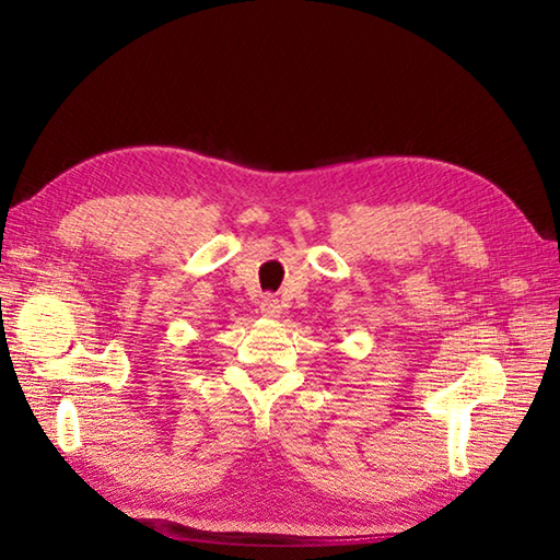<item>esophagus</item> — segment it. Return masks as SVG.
Listing matches in <instances>:
<instances>
[{
	"label": "esophagus",
	"mask_w": 560,
	"mask_h": 560,
	"mask_svg": "<svg viewBox=\"0 0 560 560\" xmlns=\"http://www.w3.org/2000/svg\"><path fill=\"white\" fill-rule=\"evenodd\" d=\"M259 313H261V317H269V319L279 317V315H281V303H279V299H273V295H267V299L259 303Z\"/></svg>",
	"instance_id": "esophagus-1"
}]
</instances>
